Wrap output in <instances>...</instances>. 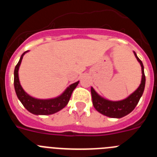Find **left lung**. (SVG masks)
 Here are the masks:
<instances>
[{
	"label": "left lung",
	"mask_w": 157,
	"mask_h": 157,
	"mask_svg": "<svg viewBox=\"0 0 157 157\" xmlns=\"http://www.w3.org/2000/svg\"><path fill=\"white\" fill-rule=\"evenodd\" d=\"M134 54L137 60L139 62L140 65H141L142 75H141V81L139 86L127 98L117 101H109V100L102 98L101 96H100L94 90L93 87H91V95H92L94 107L95 108L96 110L104 116L111 118H117V119L127 116L134 110L136 105H138L140 98L143 94L145 86L144 66L141 60L138 57L135 52H134Z\"/></svg>",
	"instance_id": "1"
}]
</instances>
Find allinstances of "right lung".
Masks as SVG:
<instances>
[{"label":"right lung","instance_id":"add662e5","mask_svg":"<svg viewBox=\"0 0 157 157\" xmlns=\"http://www.w3.org/2000/svg\"><path fill=\"white\" fill-rule=\"evenodd\" d=\"M27 52L29 51H26L22 54L14 71V86H15L16 95L25 109L32 114L37 115V116H40V115L47 116V115L54 114L63 109L67 105L72 92L76 88L79 81L69 86L60 95L56 98H50V99H37V98H33L25 92L22 86L20 85L19 78V66L21 64L23 56Z\"/></svg>","mask_w":157,"mask_h":157}]
</instances>
